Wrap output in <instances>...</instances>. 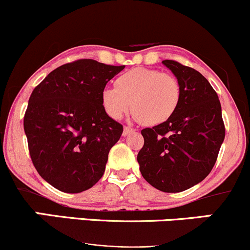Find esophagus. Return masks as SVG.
Wrapping results in <instances>:
<instances>
[{
    "mask_svg": "<svg viewBox=\"0 0 250 250\" xmlns=\"http://www.w3.org/2000/svg\"><path fill=\"white\" fill-rule=\"evenodd\" d=\"M133 128L132 127H130V126H125L124 127V131H123V135L124 136H127V135H130L131 132H133Z\"/></svg>",
    "mask_w": 250,
    "mask_h": 250,
    "instance_id": "1",
    "label": "esophagus"
}]
</instances>
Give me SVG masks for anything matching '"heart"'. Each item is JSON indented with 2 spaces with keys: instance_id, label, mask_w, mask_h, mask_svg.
<instances>
[{
  "instance_id": "heart-1",
  "label": "heart",
  "mask_w": 250,
  "mask_h": 250,
  "mask_svg": "<svg viewBox=\"0 0 250 250\" xmlns=\"http://www.w3.org/2000/svg\"><path fill=\"white\" fill-rule=\"evenodd\" d=\"M181 100L178 79L159 69L136 67L125 72L115 81V87H104L101 102L104 112L114 120L128 112L146 125L167 122L177 110Z\"/></svg>"
}]
</instances>
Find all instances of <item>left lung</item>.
<instances>
[{
	"label": "left lung",
	"instance_id": "1",
	"mask_svg": "<svg viewBox=\"0 0 250 250\" xmlns=\"http://www.w3.org/2000/svg\"><path fill=\"white\" fill-rule=\"evenodd\" d=\"M163 63L178 79L181 100L167 122L141 131L137 155L143 178L164 192H181L199 184L217 161L225 126L217 92L196 69L173 60Z\"/></svg>",
	"mask_w": 250,
	"mask_h": 250
}]
</instances>
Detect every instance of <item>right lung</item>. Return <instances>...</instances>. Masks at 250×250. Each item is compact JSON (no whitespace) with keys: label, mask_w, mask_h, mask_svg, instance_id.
I'll use <instances>...</instances> for the list:
<instances>
[{"label":"right lung","mask_w":250,"mask_h":250,"mask_svg":"<svg viewBox=\"0 0 250 250\" xmlns=\"http://www.w3.org/2000/svg\"><path fill=\"white\" fill-rule=\"evenodd\" d=\"M124 67L82 59L54 69L33 89L24 117L31 160L60 191H85L104 176L123 125L104 112L101 92Z\"/></svg>","instance_id":"obj_1"}]
</instances>
